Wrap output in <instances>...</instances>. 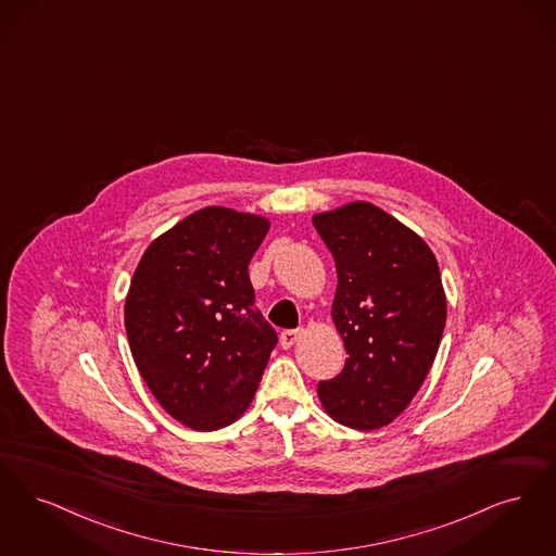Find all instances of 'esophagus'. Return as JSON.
Segmentation results:
<instances>
[{
	"label": "esophagus",
	"instance_id": "esophagus-1",
	"mask_svg": "<svg viewBox=\"0 0 556 556\" xmlns=\"http://www.w3.org/2000/svg\"><path fill=\"white\" fill-rule=\"evenodd\" d=\"M301 334H303V328H296V330H285V332L280 334V344H282L285 349H290L296 340L301 339Z\"/></svg>",
	"mask_w": 556,
	"mask_h": 556
}]
</instances>
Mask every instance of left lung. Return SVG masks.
<instances>
[{
  "label": "left lung",
  "mask_w": 556,
  "mask_h": 556,
  "mask_svg": "<svg viewBox=\"0 0 556 556\" xmlns=\"http://www.w3.org/2000/svg\"><path fill=\"white\" fill-rule=\"evenodd\" d=\"M312 219L334 255L332 319L349 355L317 394L342 426L378 430L409 407L434 363L446 324L438 262L417 232L374 203Z\"/></svg>",
  "instance_id": "1"
}]
</instances>
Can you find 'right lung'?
Returning a JSON list of instances; mask_svg holds the SVG:
<instances>
[{
	"label": "right lung",
	"mask_w": 556,
	"mask_h": 556,
	"mask_svg": "<svg viewBox=\"0 0 556 556\" xmlns=\"http://www.w3.org/2000/svg\"><path fill=\"white\" fill-rule=\"evenodd\" d=\"M267 230L264 216L199 210L147 247L130 280L132 359L157 403L197 432L241 417L278 342L247 269Z\"/></svg>",
	"instance_id": "right-lung-1"
}]
</instances>
